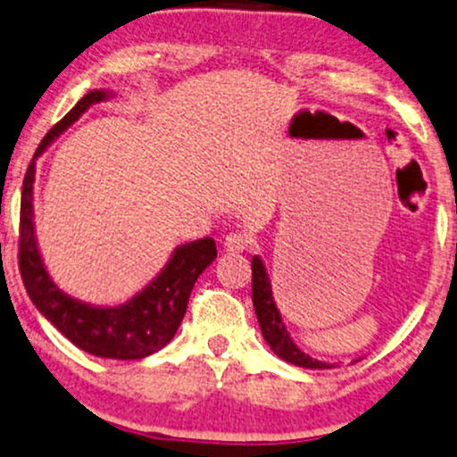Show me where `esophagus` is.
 Wrapping results in <instances>:
<instances>
[{"mask_svg":"<svg viewBox=\"0 0 457 457\" xmlns=\"http://www.w3.org/2000/svg\"><path fill=\"white\" fill-rule=\"evenodd\" d=\"M252 244H254V239L245 233H228L227 237H224V248L228 252H244L252 248Z\"/></svg>","mask_w":457,"mask_h":457,"instance_id":"obj_1","label":"esophagus"}]
</instances>
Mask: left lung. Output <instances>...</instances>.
Masks as SVG:
<instances>
[{"label":"left lung","mask_w":457,"mask_h":457,"mask_svg":"<svg viewBox=\"0 0 457 457\" xmlns=\"http://www.w3.org/2000/svg\"><path fill=\"white\" fill-rule=\"evenodd\" d=\"M252 303H254V312H256V319H259L262 337H265L267 345L271 346V351L276 353L278 357H282L284 361L293 363V366H299V368H314V370L334 368L331 363L319 361V359L305 355V353L299 351L297 345L291 340L287 327L282 323V316L278 312L276 303H273L270 278H267L265 265H262L259 256L252 259Z\"/></svg>","instance_id":"left-lung-1"}]
</instances>
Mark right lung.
Wrapping results in <instances>:
<instances>
[{"label":"right lung","mask_w":457,"mask_h":457,"mask_svg":"<svg viewBox=\"0 0 457 457\" xmlns=\"http://www.w3.org/2000/svg\"><path fill=\"white\" fill-rule=\"evenodd\" d=\"M104 98V91L98 89L83 96L74 104V109L46 132L27 166L23 190H21L19 271L25 291L36 308L80 351L106 359H143L173 340L186 314L187 299H190L196 278L216 259V241L205 237L179 245L162 273L132 302L117 305V308H94L63 295L48 278L40 252H37L34 220H31L36 158L45 152L46 145L59 132L77 121L91 104Z\"/></svg>","instance_id":"obj_1"}]
</instances>
